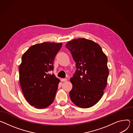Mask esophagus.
Returning <instances> with one entry per match:
<instances>
[{
    "instance_id": "obj_1",
    "label": "esophagus",
    "mask_w": 133,
    "mask_h": 133,
    "mask_svg": "<svg viewBox=\"0 0 133 133\" xmlns=\"http://www.w3.org/2000/svg\"><path fill=\"white\" fill-rule=\"evenodd\" d=\"M67 79H66V78H62L61 79V81L62 82H65V81H66Z\"/></svg>"
}]
</instances>
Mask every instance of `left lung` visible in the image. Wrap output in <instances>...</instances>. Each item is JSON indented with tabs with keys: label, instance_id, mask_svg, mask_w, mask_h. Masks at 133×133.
I'll list each match as a JSON object with an SVG mask.
<instances>
[{
	"label": "left lung",
	"instance_id": "obj_1",
	"mask_svg": "<svg viewBox=\"0 0 133 133\" xmlns=\"http://www.w3.org/2000/svg\"><path fill=\"white\" fill-rule=\"evenodd\" d=\"M76 63V70L70 82L73 85L70 98L75 105L88 108L102 98L109 70L108 58L101 46L84 38L76 39L66 44Z\"/></svg>",
	"mask_w": 133,
	"mask_h": 133
}]
</instances>
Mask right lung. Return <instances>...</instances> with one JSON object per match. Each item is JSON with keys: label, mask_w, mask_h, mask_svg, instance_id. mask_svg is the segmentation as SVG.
Segmentation results:
<instances>
[{"label": "right lung", "mask_w": 133, "mask_h": 133, "mask_svg": "<svg viewBox=\"0 0 133 133\" xmlns=\"http://www.w3.org/2000/svg\"><path fill=\"white\" fill-rule=\"evenodd\" d=\"M62 43L43 42L33 45L23 54L19 67L20 85L24 97L38 109L54 101L60 82L54 74V61Z\"/></svg>", "instance_id": "right-lung-1"}]
</instances>
